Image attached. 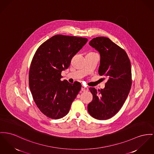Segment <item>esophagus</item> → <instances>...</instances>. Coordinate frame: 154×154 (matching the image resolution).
Wrapping results in <instances>:
<instances>
[{"label":"esophagus","mask_w":154,"mask_h":154,"mask_svg":"<svg viewBox=\"0 0 154 154\" xmlns=\"http://www.w3.org/2000/svg\"><path fill=\"white\" fill-rule=\"evenodd\" d=\"M81 90H82V91H83V92H86V91H88V88H86V87L84 86H82Z\"/></svg>","instance_id":"1"}]
</instances>
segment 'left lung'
Returning <instances> with one entry per match:
<instances>
[{
    "label": "left lung",
    "mask_w": 154,
    "mask_h": 154,
    "mask_svg": "<svg viewBox=\"0 0 154 154\" xmlns=\"http://www.w3.org/2000/svg\"><path fill=\"white\" fill-rule=\"evenodd\" d=\"M89 44L100 54L99 74L108 78L104 89L90 88L93 100L88 110L93 118L104 120L118 113L125 102L132 84L131 62L123 48L109 38L97 37Z\"/></svg>",
    "instance_id": "8db88e82"
}]
</instances>
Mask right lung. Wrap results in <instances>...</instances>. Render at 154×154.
Returning <instances> with one entry per match:
<instances>
[{"label":"right lung","mask_w":154,"mask_h":154,"mask_svg":"<svg viewBox=\"0 0 154 154\" xmlns=\"http://www.w3.org/2000/svg\"><path fill=\"white\" fill-rule=\"evenodd\" d=\"M87 41L86 38L55 35L35 52L29 70V87L34 102L47 117L59 119L65 116L81 91L79 82L62 81L61 72Z\"/></svg>","instance_id":"1"}]
</instances>
